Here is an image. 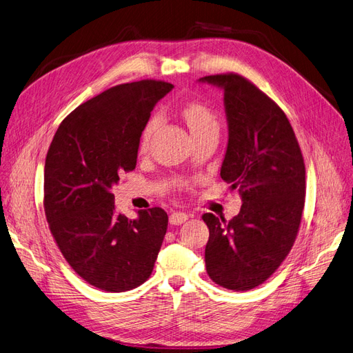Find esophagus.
I'll return each instance as SVG.
<instances>
[{"instance_id":"esophagus-1","label":"esophagus","mask_w":353,"mask_h":353,"mask_svg":"<svg viewBox=\"0 0 353 353\" xmlns=\"http://www.w3.org/2000/svg\"><path fill=\"white\" fill-rule=\"evenodd\" d=\"M189 219V215L186 212H173L172 215H170V224L172 225H180L183 224L186 220Z\"/></svg>"}]
</instances>
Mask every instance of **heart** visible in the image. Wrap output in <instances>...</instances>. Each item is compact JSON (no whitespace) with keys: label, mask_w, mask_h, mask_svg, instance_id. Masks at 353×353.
<instances>
[{"label":"heart","mask_w":353,"mask_h":353,"mask_svg":"<svg viewBox=\"0 0 353 353\" xmlns=\"http://www.w3.org/2000/svg\"><path fill=\"white\" fill-rule=\"evenodd\" d=\"M181 116H183L185 121L188 123V126L190 129L192 136H196L202 132H207L211 129H217L219 130V120L215 112L201 101H188L181 105ZM160 124V116L152 114L148 121L145 123V126L141 133V139H139V150L143 151L146 150L148 143H150V139L155 129Z\"/></svg>","instance_id":"1"}]
</instances>
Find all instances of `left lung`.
<instances>
[{"label": "left lung", "instance_id": "1", "mask_svg": "<svg viewBox=\"0 0 353 353\" xmlns=\"http://www.w3.org/2000/svg\"><path fill=\"white\" fill-rule=\"evenodd\" d=\"M201 81L221 86L229 143L221 179L242 207L225 221L207 212L205 265L219 286L243 292L270 279L296 241L305 207V163L284 111L246 77L221 73Z\"/></svg>", "mask_w": 353, "mask_h": 353}]
</instances>
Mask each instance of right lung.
Returning a JSON list of instances; mask_svg holds the SVG:
<instances>
[{
    "instance_id": "1",
    "label": "right lung",
    "mask_w": 353,
    "mask_h": 353,
    "mask_svg": "<svg viewBox=\"0 0 353 353\" xmlns=\"http://www.w3.org/2000/svg\"><path fill=\"white\" fill-rule=\"evenodd\" d=\"M173 85L121 83L88 99L57 129L45 160L43 210L69 265L90 286L126 292L150 279L167 232L161 208L117 214L111 186L133 172L141 133Z\"/></svg>"
}]
</instances>
